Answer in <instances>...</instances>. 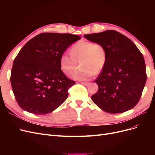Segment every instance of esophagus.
Masks as SVG:
<instances>
[{
    "instance_id": "1",
    "label": "esophagus",
    "mask_w": 155,
    "mask_h": 155,
    "mask_svg": "<svg viewBox=\"0 0 155 155\" xmlns=\"http://www.w3.org/2000/svg\"><path fill=\"white\" fill-rule=\"evenodd\" d=\"M81 83L84 85H88L89 83L88 82H85V81H83V82H81Z\"/></svg>"
}]
</instances>
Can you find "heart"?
Returning a JSON list of instances; mask_svg holds the SVG:
<instances>
[{"label":"heart","instance_id":"heart-1","mask_svg":"<svg viewBox=\"0 0 155 155\" xmlns=\"http://www.w3.org/2000/svg\"><path fill=\"white\" fill-rule=\"evenodd\" d=\"M107 61V50L104 44L81 40L74 43L70 49V55L64 52L60 57V67L62 72L68 74L76 67H79L71 74L76 79H85L99 74L104 68Z\"/></svg>","mask_w":155,"mask_h":155}]
</instances>
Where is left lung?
<instances>
[{
    "instance_id": "8db88e82",
    "label": "left lung",
    "mask_w": 155,
    "mask_h": 155,
    "mask_svg": "<svg viewBox=\"0 0 155 155\" xmlns=\"http://www.w3.org/2000/svg\"><path fill=\"white\" fill-rule=\"evenodd\" d=\"M84 36L104 44L107 50V63L95 79L98 91L91 96L93 102L111 114L133 109L140 101L147 80L142 54L132 41L115 30Z\"/></svg>"
}]
</instances>
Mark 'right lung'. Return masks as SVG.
Here are the masks:
<instances>
[{"mask_svg":"<svg viewBox=\"0 0 155 155\" xmlns=\"http://www.w3.org/2000/svg\"><path fill=\"white\" fill-rule=\"evenodd\" d=\"M81 37L70 34L42 33L21 48L13 61L10 81L18 105L34 114H46L67 100L75 81L60 67L64 50Z\"/></svg>","mask_w":155,"mask_h":155,"instance_id":"add662e5","label":"right lung"}]
</instances>
